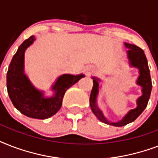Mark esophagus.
Listing matches in <instances>:
<instances>
[{"mask_svg": "<svg viewBox=\"0 0 158 158\" xmlns=\"http://www.w3.org/2000/svg\"><path fill=\"white\" fill-rule=\"evenodd\" d=\"M94 71V69H89V70H88V71H87V74H90V73H92V72Z\"/></svg>", "mask_w": 158, "mask_h": 158, "instance_id": "obj_1", "label": "esophagus"}]
</instances>
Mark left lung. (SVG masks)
I'll return each instance as SVG.
<instances>
[{
	"instance_id": "left-lung-1",
	"label": "left lung",
	"mask_w": 158,
	"mask_h": 158,
	"mask_svg": "<svg viewBox=\"0 0 158 158\" xmlns=\"http://www.w3.org/2000/svg\"><path fill=\"white\" fill-rule=\"evenodd\" d=\"M124 47L128 49L126 53H127V58L129 60L130 66L135 67L139 69V76L136 80V84L141 87L142 95L139 97L136 100L137 106L135 109H131L129 110L127 114L120 120H118L115 122L108 120L97 103L99 89L102 88L101 85L99 84V82L102 80L94 76L92 77V79H94V87L92 89L90 98H89L90 107L93 113L96 115V117L102 122L107 124V125H113V126H116V127H120V126H124L127 124H130L139 117V115L144 110L147 106L151 91H152V80H151L150 70L144 52L137 46L127 43H124Z\"/></svg>"
}]
</instances>
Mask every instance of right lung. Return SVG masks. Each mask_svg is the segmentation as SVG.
Returning <instances> with one entry per match:
<instances>
[{
    "label": "right lung",
    "mask_w": 158,
    "mask_h": 158,
    "mask_svg": "<svg viewBox=\"0 0 158 158\" xmlns=\"http://www.w3.org/2000/svg\"><path fill=\"white\" fill-rule=\"evenodd\" d=\"M34 41V36H31L19 47L14 55L6 76L7 91L15 107L22 114L28 117L44 120L60 109L67 89L85 76L83 74L60 75L51 87L52 96L46 97L44 91L37 89L24 72V53Z\"/></svg>",
    "instance_id": "obj_1"
}]
</instances>
